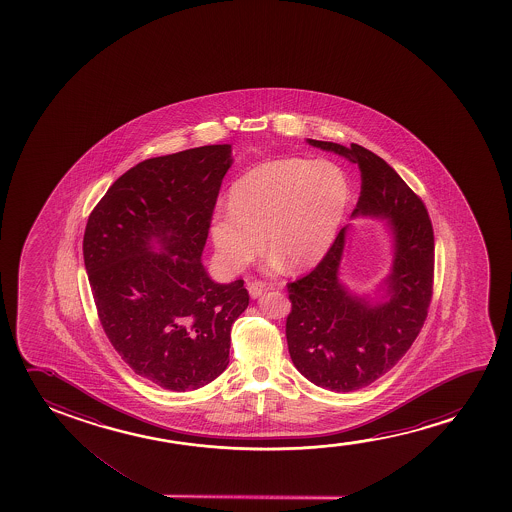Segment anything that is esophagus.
Listing matches in <instances>:
<instances>
[{
    "label": "esophagus",
    "instance_id": "34e87169",
    "mask_svg": "<svg viewBox=\"0 0 512 512\" xmlns=\"http://www.w3.org/2000/svg\"><path fill=\"white\" fill-rule=\"evenodd\" d=\"M267 285L264 281H252V283H248V292H250V297L252 299H257L262 295V292H266Z\"/></svg>",
    "mask_w": 512,
    "mask_h": 512
}]
</instances>
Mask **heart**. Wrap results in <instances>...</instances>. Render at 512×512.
I'll return each mask as SVG.
<instances>
[{
	"instance_id": "heart-1",
	"label": "heart",
	"mask_w": 512,
	"mask_h": 512,
	"mask_svg": "<svg viewBox=\"0 0 512 512\" xmlns=\"http://www.w3.org/2000/svg\"><path fill=\"white\" fill-rule=\"evenodd\" d=\"M350 206V183L329 161L280 159L239 176L229 208L211 218V239L220 259L245 269L266 245L273 264L316 266L327 255Z\"/></svg>"
}]
</instances>
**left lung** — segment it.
<instances>
[{
	"label": "left lung",
	"mask_w": 512,
	"mask_h": 512,
	"mask_svg": "<svg viewBox=\"0 0 512 512\" xmlns=\"http://www.w3.org/2000/svg\"><path fill=\"white\" fill-rule=\"evenodd\" d=\"M357 164L362 190L351 217L388 222L393 260L378 294H353L339 280L348 225L322 262L288 283L287 343L297 371L332 392L371 385L406 355L427 318L434 283V229L420 197L371 150L306 140Z\"/></svg>",
	"instance_id": "obj_1"
}]
</instances>
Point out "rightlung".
Masks as SVG:
<instances>
[{
	"label": "right lung",
	"mask_w": 512,
	"mask_h": 512,
	"mask_svg": "<svg viewBox=\"0 0 512 512\" xmlns=\"http://www.w3.org/2000/svg\"><path fill=\"white\" fill-rule=\"evenodd\" d=\"M231 164V145L140 162L85 227V271L106 336L138 376L171 392L227 369L232 323L250 301L243 280L217 283L201 262Z\"/></svg>",
	"instance_id": "1"
}]
</instances>
